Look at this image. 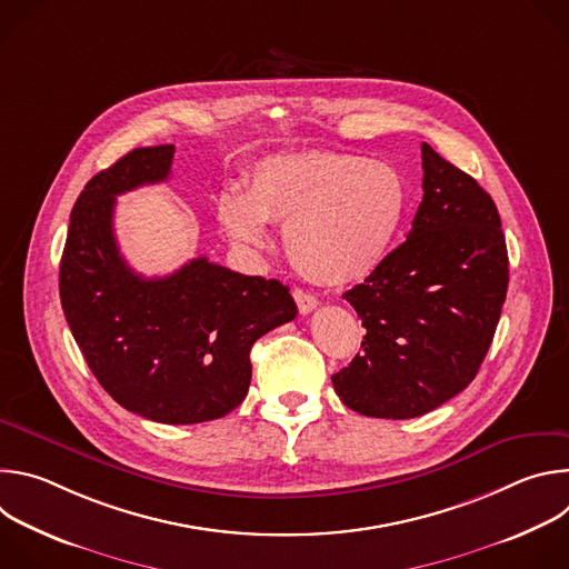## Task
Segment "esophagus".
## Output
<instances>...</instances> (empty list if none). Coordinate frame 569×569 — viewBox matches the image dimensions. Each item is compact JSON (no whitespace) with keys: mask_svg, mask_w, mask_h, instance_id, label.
I'll return each instance as SVG.
<instances>
[{"mask_svg":"<svg viewBox=\"0 0 569 569\" xmlns=\"http://www.w3.org/2000/svg\"><path fill=\"white\" fill-rule=\"evenodd\" d=\"M292 297H295V301H297V308H299V312L301 315H308L310 310H315L317 308V297H312L310 292H306V290H299V288H295L292 290Z\"/></svg>","mask_w":569,"mask_h":569,"instance_id":"esophagus-1","label":"esophagus"}]
</instances>
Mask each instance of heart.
I'll return each mask as SVG.
<instances>
[{
  "label": "heart",
  "instance_id": "obj_1",
  "mask_svg": "<svg viewBox=\"0 0 569 569\" xmlns=\"http://www.w3.org/2000/svg\"><path fill=\"white\" fill-rule=\"evenodd\" d=\"M408 207L400 173L353 152L303 150L268 157L252 169L246 193L224 189L216 216L238 248L272 242L268 222H286L292 266L321 286H345L387 257Z\"/></svg>",
  "mask_w": 569,
  "mask_h": 569
}]
</instances>
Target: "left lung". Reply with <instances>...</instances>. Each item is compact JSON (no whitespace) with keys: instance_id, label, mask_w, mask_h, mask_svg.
Returning a JSON list of instances; mask_svg holds the SVG:
<instances>
[{"instance_id":"1","label":"left lung","mask_w":569,"mask_h":569,"mask_svg":"<svg viewBox=\"0 0 569 569\" xmlns=\"http://www.w3.org/2000/svg\"><path fill=\"white\" fill-rule=\"evenodd\" d=\"M423 200L408 240L345 292L367 336L331 376L358 415L415 419L466 389L493 342L509 257L493 198L421 146Z\"/></svg>"}]
</instances>
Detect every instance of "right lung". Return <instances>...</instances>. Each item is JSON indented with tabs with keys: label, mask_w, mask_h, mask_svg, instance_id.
<instances>
[{
	"label": "right lung",
	"mask_w": 569,
	"mask_h": 569,
	"mask_svg": "<svg viewBox=\"0 0 569 569\" xmlns=\"http://www.w3.org/2000/svg\"><path fill=\"white\" fill-rule=\"evenodd\" d=\"M176 146L134 148L80 191L60 261V303L101 387L143 419L191 426L248 396L250 351L297 317L277 279L231 272L204 257L169 277H141L119 252L114 198L171 176Z\"/></svg>",
	"instance_id": "right-lung-1"
}]
</instances>
